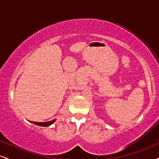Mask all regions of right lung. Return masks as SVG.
<instances>
[{"label":"right lung","instance_id":"right-lung-1","mask_svg":"<svg viewBox=\"0 0 159 159\" xmlns=\"http://www.w3.org/2000/svg\"><path fill=\"white\" fill-rule=\"evenodd\" d=\"M55 119H53L52 121H46V122H36V121H32V123H34L35 125H40V126H43V127H47V126H49L53 123L54 122Z\"/></svg>","mask_w":159,"mask_h":159}]
</instances>
